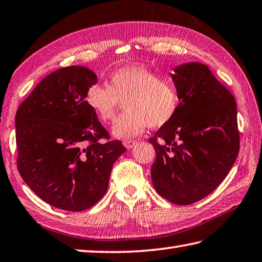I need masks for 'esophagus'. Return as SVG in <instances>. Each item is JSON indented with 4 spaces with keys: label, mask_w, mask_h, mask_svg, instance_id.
<instances>
[{
    "label": "esophagus",
    "mask_w": 262,
    "mask_h": 262,
    "mask_svg": "<svg viewBox=\"0 0 262 262\" xmlns=\"http://www.w3.org/2000/svg\"><path fill=\"white\" fill-rule=\"evenodd\" d=\"M137 142L138 141H136V140H125L124 142H123V145H124L126 148H127V149H131V148L132 147H135L136 145H137Z\"/></svg>",
    "instance_id": "esophagus-1"
}]
</instances>
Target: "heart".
Here are the masks:
<instances>
[{"label": "heart", "mask_w": 262, "mask_h": 262, "mask_svg": "<svg viewBox=\"0 0 262 262\" xmlns=\"http://www.w3.org/2000/svg\"><path fill=\"white\" fill-rule=\"evenodd\" d=\"M85 100L102 122L112 121L124 101L125 113L116 118L112 133L125 140L140 135L147 125L159 129L169 124L180 110L181 92L172 76L133 65L111 73L107 84L89 86Z\"/></svg>", "instance_id": "1"}]
</instances>
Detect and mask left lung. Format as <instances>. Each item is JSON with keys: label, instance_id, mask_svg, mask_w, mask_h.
<instances>
[{"label": "left lung", "instance_id": "obj_1", "mask_svg": "<svg viewBox=\"0 0 262 262\" xmlns=\"http://www.w3.org/2000/svg\"><path fill=\"white\" fill-rule=\"evenodd\" d=\"M172 77L180 88L181 106L149 138L156 151L151 181L171 203L189 205L211 194L237 159V106L203 63L181 65Z\"/></svg>", "mask_w": 262, "mask_h": 262}]
</instances>
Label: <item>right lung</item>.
Masks as SVG:
<instances>
[{"instance_id":"right-lung-1","label":"right lung","mask_w":262,"mask_h":262,"mask_svg":"<svg viewBox=\"0 0 262 262\" xmlns=\"http://www.w3.org/2000/svg\"><path fill=\"white\" fill-rule=\"evenodd\" d=\"M97 76L63 67L38 83L16 114L17 167L39 199L58 209H90L106 194L113 165L126 148L111 140L85 100ZM105 139V143H100Z\"/></svg>"}]
</instances>
